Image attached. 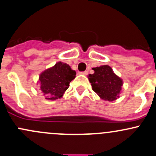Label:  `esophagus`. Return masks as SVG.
I'll return each mask as SVG.
<instances>
[{"instance_id": "34e87169", "label": "esophagus", "mask_w": 156, "mask_h": 156, "mask_svg": "<svg viewBox=\"0 0 156 156\" xmlns=\"http://www.w3.org/2000/svg\"><path fill=\"white\" fill-rule=\"evenodd\" d=\"M80 74H81V75H87V71H84V72H81V73H80Z\"/></svg>"}]
</instances>
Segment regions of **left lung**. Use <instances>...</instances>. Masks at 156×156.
<instances>
[{"label":"left lung","mask_w":156,"mask_h":156,"mask_svg":"<svg viewBox=\"0 0 156 156\" xmlns=\"http://www.w3.org/2000/svg\"><path fill=\"white\" fill-rule=\"evenodd\" d=\"M94 73L88 75L93 91L101 99L112 101L119 97L122 91V78L117 76L108 65H103L93 68Z\"/></svg>","instance_id":"8db88e82"}]
</instances>
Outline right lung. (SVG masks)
I'll list each match as a JSON object with an SVG mask.
<instances>
[{
  "label": "right lung",
  "mask_w": 156,
  "mask_h": 156,
  "mask_svg": "<svg viewBox=\"0 0 156 156\" xmlns=\"http://www.w3.org/2000/svg\"><path fill=\"white\" fill-rule=\"evenodd\" d=\"M75 75L76 73L70 66L60 61L42 72L37 83H39L40 90L45 99L56 100L63 97Z\"/></svg>",
  "instance_id": "obj_1"
}]
</instances>
